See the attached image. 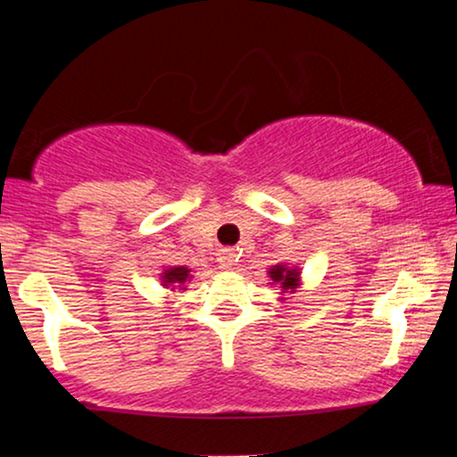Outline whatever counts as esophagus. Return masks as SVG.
<instances>
[{
  "label": "esophagus",
  "mask_w": 457,
  "mask_h": 457,
  "mask_svg": "<svg viewBox=\"0 0 457 457\" xmlns=\"http://www.w3.org/2000/svg\"><path fill=\"white\" fill-rule=\"evenodd\" d=\"M234 258H236V253L232 249H223L221 253H219V264H221V269H225V270L232 269Z\"/></svg>",
  "instance_id": "esophagus-1"
}]
</instances>
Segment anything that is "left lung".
Segmentation results:
<instances>
[{
    "instance_id": "8db88e82",
    "label": "left lung",
    "mask_w": 457,
    "mask_h": 457,
    "mask_svg": "<svg viewBox=\"0 0 457 457\" xmlns=\"http://www.w3.org/2000/svg\"><path fill=\"white\" fill-rule=\"evenodd\" d=\"M269 277L275 286L281 287V292H295L301 286V270L298 266H286V264H275L269 269Z\"/></svg>"
}]
</instances>
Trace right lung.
<instances>
[{"label": "right lung", "mask_w": 457, "mask_h": 457, "mask_svg": "<svg viewBox=\"0 0 457 457\" xmlns=\"http://www.w3.org/2000/svg\"><path fill=\"white\" fill-rule=\"evenodd\" d=\"M191 279V269L187 266H170L161 272L162 287H171V290H187V283Z\"/></svg>", "instance_id": "1"}]
</instances>
